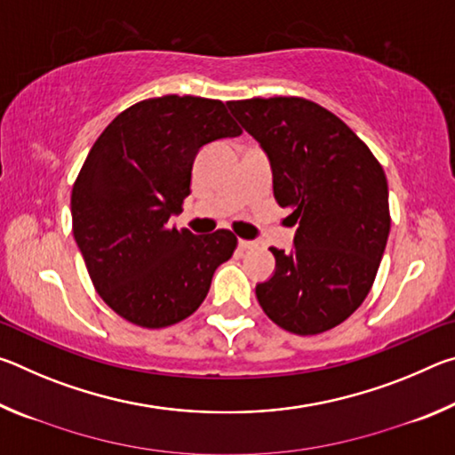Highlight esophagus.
I'll return each instance as SVG.
<instances>
[{
    "mask_svg": "<svg viewBox=\"0 0 455 455\" xmlns=\"http://www.w3.org/2000/svg\"><path fill=\"white\" fill-rule=\"evenodd\" d=\"M255 246H257L255 241H244V238H238V249H241V251L255 249Z\"/></svg>",
    "mask_w": 455,
    "mask_h": 455,
    "instance_id": "1",
    "label": "esophagus"
}]
</instances>
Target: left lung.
Masks as SVG:
<instances>
[{
  "label": "left lung",
  "instance_id": "1",
  "mask_svg": "<svg viewBox=\"0 0 455 455\" xmlns=\"http://www.w3.org/2000/svg\"><path fill=\"white\" fill-rule=\"evenodd\" d=\"M271 163L275 200L299 225L292 251L271 246L257 284L267 317L295 335L337 327L365 301L391 217L387 179L367 144L333 112L295 96L227 102Z\"/></svg>",
  "mask_w": 455,
  "mask_h": 455
}]
</instances>
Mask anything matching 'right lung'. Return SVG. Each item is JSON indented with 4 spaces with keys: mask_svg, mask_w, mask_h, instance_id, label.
Masks as SVG:
<instances>
[{
    "mask_svg": "<svg viewBox=\"0 0 455 455\" xmlns=\"http://www.w3.org/2000/svg\"><path fill=\"white\" fill-rule=\"evenodd\" d=\"M241 132L220 100L171 94L126 108L98 136L72 188V228L98 295L120 317L163 329L204 301L236 236L192 235L168 219L190 195L198 150Z\"/></svg>",
    "mask_w": 455,
    "mask_h": 455,
    "instance_id": "obj_1",
    "label": "right lung"
}]
</instances>
